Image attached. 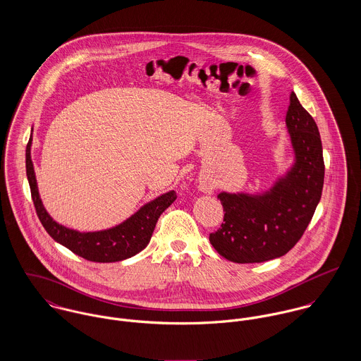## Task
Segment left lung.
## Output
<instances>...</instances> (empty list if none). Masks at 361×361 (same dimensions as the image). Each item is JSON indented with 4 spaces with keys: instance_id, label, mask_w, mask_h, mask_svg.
<instances>
[{
    "instance_id": "left-lung-1",
    "label": "left lung",
    "mask_w": 361,
    "mask_h": 361,
    "mask_svg": "<svg viewBox=\"0 0 361 361\" xmlns=\"http://www.w3.org/2000/svg\"><path fill=\"white\" fill-rule=\"evenodd\" d=\"M286 126L296 157L286 176L264 195H218L224 224L209 233V242L229 261L249 264L285 256L303 236L321 199L325 165L319 132L293 92Z\"/></svg>"
}]
</instances>
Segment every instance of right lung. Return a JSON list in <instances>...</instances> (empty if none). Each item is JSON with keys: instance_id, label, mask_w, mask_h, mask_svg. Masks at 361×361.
I'll return each mask as SVG.
<instances>
[{"instance_id": "obj_1", "label": "right lung", "mask_w": 361, "mask_h": 361, "mask_svg": "<svg viewBox=\"0 0 361 361\" xmlns=\"http://www.w3.org/2000/svg\"><path fill=\"white\" fill-rule=\"evenodd\" d=\"M32 139L26 146V175L37 216L55 242L72 253L94 262H115L142 252L150 242L159 215L171 206L176 193L173 190L142 207L125 222L99 232H78L56 224L42 203L30 158Z\"/></svg>"}]
</instances>
